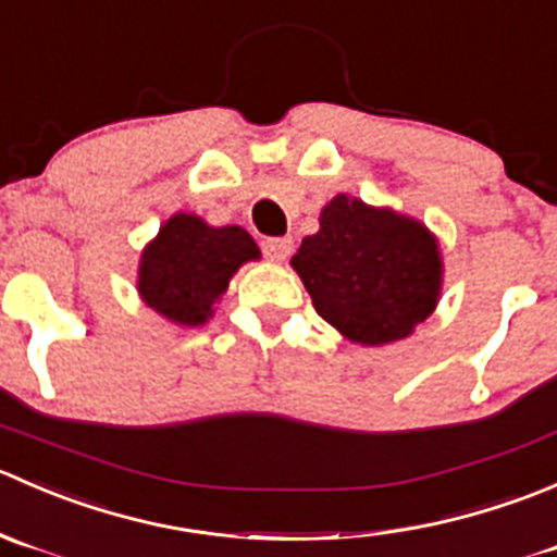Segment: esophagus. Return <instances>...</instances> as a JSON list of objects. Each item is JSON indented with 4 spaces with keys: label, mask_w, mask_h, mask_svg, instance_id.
<instances>
[{
    "label": "esophagus",
    "mask_w": 557,
    "mask_h": 557,
    "mask_svg": "<svg viewBox=\"0 0 557 557\" xmlns=\"http://www.w3.org/2000/svg\"><path fill=\"white\" fill-rule=\"evenodd\" d=\"M262 251H265L268 260L284 262L292 251V238H265L262 240Z\"/></svg>",
    "instance_id": "esophagus-1"
}]
</instances>
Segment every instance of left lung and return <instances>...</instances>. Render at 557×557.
I'll list each match as a JSON object with an SVG mask.
<instances>
[{"label":"left lung","mask_w":557,"mask_h":557,"mask_svg":"<svg viewBox=\"0 0 557 557\" xmlns=\"http://www.w3.org/2000/svg\"><path fill=\"white\" fill-rule=\"evenodd\" d=\"M292 268L319 317L362 346L411 335L442 295V251L431 230L346 195L322 208L319 233L302 238Z\"/></svg>","instance_id":"left-lung-1"}]
</instances>
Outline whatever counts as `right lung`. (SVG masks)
<instances>
[{
    "label": "right lung",
    "mask_w": 557,
    "mask_h": 557,
    "mask_svg": "<svg viewBox=\"0 0 557 557\" xmlns=\"http://www.w3.org/2000/svg\"><path fill=\"white\" fill-rule=\"evenodd\" d=\"M251 260H260V249L244 227H211L195 213H175L143 251L137 292L170 322L200 327L233 273Z\"/></svg>",
    "instance_id": "1"
}]
</instances>
